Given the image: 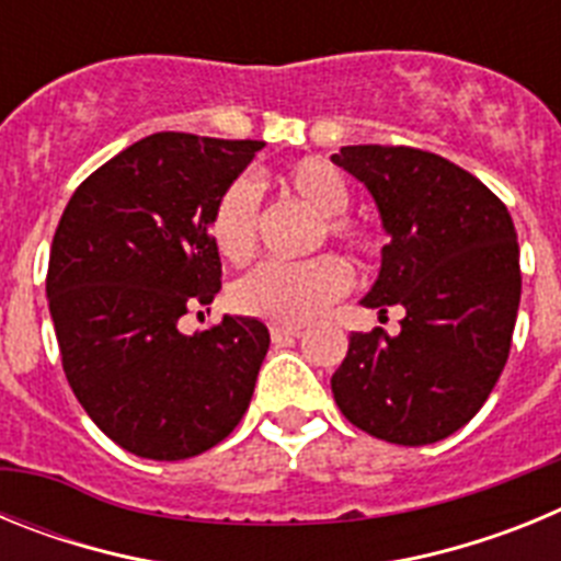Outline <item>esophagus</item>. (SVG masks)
I'll return each instance as SVG.
<instances>
[{"label":"esophagus","mask_w":561,"mask_h":561,"mask_svg":"<svg viewBox=\"0 0 561 561\" xmlns=\"http://www.w3.org/2000/svg\"><path fill=\"white\" fill-rule=\"evenodd\" d=\"M272 342H289L300 336V325H272L270 329Z\"/></svg>","instance_id":"1"}]
</instances>
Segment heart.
I'll return each instance as SVG.
<instances>
[{
    "instance_id": "b5f03b06",
    "label": "heart",
    "mask_w": 561,
    "mask_h": 561,
    "mask_svg": "<svg viewBox=\"0 0 561 561\" xmlns=\"http://www.w3.org/2000/svg\"><path fill=\"white\" fill-rule=\"evenodd\" d=\"M277 182L297 199H304L323 219L317 227V244L334 238L356 255H374L376 236L368 225L348 216L351 185L345 173L325 160H297L280 171ZM210 236L221 257L241 264L257 247V185L247 176L221 191L210 213ZM351 289V266L334 252L309 261H266L247 272L232 286V306L241 314L272 325H304L323 314Z\"/></svg>"
}]
</instances>
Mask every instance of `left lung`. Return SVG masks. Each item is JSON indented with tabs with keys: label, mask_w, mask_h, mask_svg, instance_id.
Listing matches in <instances>:
<instances>
[{
	"label": "left lung",
	"mask_w": 561,
	"mask_h": 561,
	"mask_svg": "<svg viewBox=\"0 0 561 561\" xmlns=\"http://www.w3.org/2000/svg\"><path fill=\"white\" fill-rule=\"evenodd\" d=\"M331 160L365 182L390 241L362 306L404 311L401 331L351 334L331 376L342 415L374 438L424 447L483 408L512 351L519 247L478 176L410 146H345Z\"/></svg>",
	"instance_id": "obj_1"
}]
</instances>
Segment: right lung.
Masks as SVG:
<instances>
[{
  "instance_id": "right-lung-1",
  "label": "right lung",
  "mask_w": 561,
  "mask_h": 561,
  "mask_svg": "<svg viewBox=\"0 0 561 561\" xmlns=\"http://www.w3.org/2000/svg\"><path fill=\"white\" fill-rule=\"evenodd\" d=\"M261 148L151 134L89 173L58 221L47 297L64 374L89 419L140 458L207 453L250 408L266 325L225 317L187 336L176 323L221 289L210 213Z\"/></svg>"
}]
</instances>
